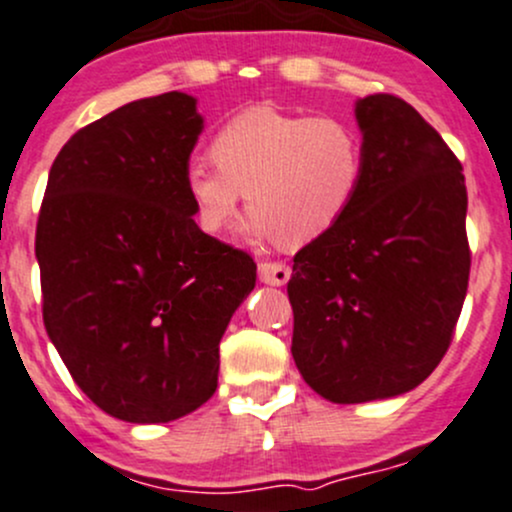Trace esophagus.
Listing matches in <instances>:
<instances>
[{
	"instance_id": "34e87169",
	"label": "esophagus",
	"mask_w": 512,
	"mask_h": 512,
	"mask_svg": "<svg viewBox=\"0 0 512 512\" xmlns=\"http://www.w3.org/2000/svg\"><path fill=\"white\" fill-rule=\"evenodd\" d=\"M258 278H261V283L266 285H276V288H280V285H285L290 280V268L285 266V263H261L258 266Z\"/></svg>"
}]
</instances>
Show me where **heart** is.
Returning <instances> with one entry per match:
<instances>
[{"label": "heart", "instance_id": "b5f03b06", "mask_svg": "<svg viewBox=\"0 0 512 512\" xmlns=\"http://www.w3.org/2000/svg\"><path fill=\"white\" fill-rule=\"evenodd\" d=\"M214 166L192 161L183 185L202 232L219 234L239 210L249 241L276 239L300 249L332 232L364 188L361 131L342 117H300L276 107H251L212 136Z\"/></svg>", "mask_w": 512, "mask_h": 512}]
</instances>
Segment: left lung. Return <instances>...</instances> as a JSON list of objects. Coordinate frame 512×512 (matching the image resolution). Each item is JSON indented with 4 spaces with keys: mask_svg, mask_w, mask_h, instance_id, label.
Listing matches in <instances>:
<instances>
[{
    "mask_svg": "<svg viewBox=\"0 0 512 512\" xmlns=\"http://www.w3.org/2000/svg\"><path fill=\"white\" fill-rule=\"evenodd\" d=\"M366 148L349 214L295 254L293 359L332 403L417 388L447 354L469 285L461 163L408 102L354 104Z\"/></svg>",
    "mask_w": 512,
    "mask_h": 512,
    "instance_id": "1",
    "label": "left lung"
}]
</instances>
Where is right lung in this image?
Returning <instances> with one entry per match:
<instances>
[{
    "label": "right lung",
    "instance_id": "right-lung-1",
    "mask_svg": "<svg viewBox=\"0 0 512 512\" xmlns=\"http://www.w3.org/2000/svg\"><path fill=\"white\" fill-rule=\"evenodd\" d=\"M202 129L185 92L114 109L60 148L38 214L48 337L82 393L134 425L212 398L256 285V263L195 224L183 175Z\"/></svg>",
    "mask_w": 512,
    "mask_h": 512
}]
</instances>
